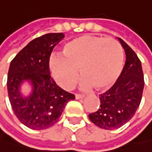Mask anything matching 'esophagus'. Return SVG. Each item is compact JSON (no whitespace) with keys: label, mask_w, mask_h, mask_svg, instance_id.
<instances>
[{"label":"esophagus","mask_w":152,"mask_h":152,"mask_svg":"<svg viewBox=\"0 0 152 152\" xmlns=\"http://www.w3.org/2000/svg\"><path fill=\"white\" fill-rule=\"evenodd\" d=\"M85 98V96H83V95H79V94H75V99H82Z\"/></svg>","instance_id":"34e87169"}]
</instances>
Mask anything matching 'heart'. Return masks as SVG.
I'll return each instance as SVG.
<instances>
[{"instance_id": "b5f03b06", "label": "heart", "mask_w": 152, "mask_h": 152, "mask_svg": "<svg viewBox=\"0 0 152 152\" xmlns=\"http://www.w3.org/2000/svg\"><path fill=\"white\" fill-rule=\"evenodd\" d=\"M124 52L113 38L82 35L63 46L62 55L54 54L49 60V70L59 86L72 89L84 77L83 89L95 87L99 91L111 88L122 74ZM80 71H78V70Z\"/></svg>"}]
</instances>
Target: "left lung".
Returning a JSON list of instances; mask_svg holds the SVG:
<instances>
[{"label": "left lung", "mask_w": 152, "mask_h": 152, "mask_svg": "<svg viewBox=\"0 0 152 152\" xmlns=\"http://www.w3.org/2000/svg\"><path fill=\"white\" fill-rule=\"evenodd\" d=\"M126 53V63L116 83L108 91L99 95L100 106L89 114V119L103 129L119 128L126 124L140 105L144 90L142 64L130 47L118 38Z\"/></svg>", "instance_id": "left-lung-1"}]
</instances>
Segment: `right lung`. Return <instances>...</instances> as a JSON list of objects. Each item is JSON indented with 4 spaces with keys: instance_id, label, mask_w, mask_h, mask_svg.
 <instances>
[{
    "instance_id": "obj_1",
    "label": "right lung",
    "mask_w": 152,
    "mask_h": 152,
    "mask_svg": "<svg viewBox=\"0 0 152 152\" xmlns=\"http://www.w3.org/2000/svg\"><path fill=\"white\" fill-rule=\"evenodd\" d=\"M63 33H48L30 41L10 63L7 92L12 110L20 122L31 129L49 128L58 121L67 102L75 96L56 85L50 77L49 60ZM25 82L32 86L28 96H23Z\"/></svg>"
}]
</instances>
